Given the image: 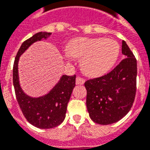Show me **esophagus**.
<instances>
[{
    "instance_id": "obj_1",
    "label": "esophagus",
    "mask_w": 150,
    "mask_h": 150,
    "mask_svg": "<svg viewBox=\"0 0 150 150\" xmlns=\"http://www.w3.org/2000/svg\"><path fill=\"white\" fill-rule=\"evenodd\" d=\"M75 82H76V84H83L85 82V79L83 78H81V77H77Z\"/></svg>"
}]
</instances>
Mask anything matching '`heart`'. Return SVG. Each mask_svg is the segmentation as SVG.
Returning a JSON list of instances; mask_svg holds the SVG:
<instances>
[{"mask_svg":"<svg viewBox=\"0 0 150 150\" xmlns=\"http://www.w3.org/2000/svg\"><path fill=\"white\" fill-rule=\"evenodd\" d=\"M119 51L117 42L105 38H77L67 47L70 56L82 59V70L93 77L104 75L110 71L117 60Z\"/></svg>","mask_w":150,"mask_h":150,"instance_id":"obj_1","label":"heart"}]
</instances>
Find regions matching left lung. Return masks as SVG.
I'll return each mask as SVG.
<instances>
[{
	"label": "left lung",
	"mask_w": 150,
	"mask_h": 150,
	"mask_svg": "<svg viewBox=\"0 0 150 150\" xmlns=\"http://www.w3.org/2000/svg\"><path fill=\"white\" fill-rule=\"evenodd\" d=\"M122 52L126 57L112 71L84 83L89 117L100 125L121 120L129 112L135 100L137 62L125 41H122Z\"/></svg>",
	"instance_id": "left-lung-1"
}]
</instances>
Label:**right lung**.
<instances>
[{
    "label": "right lung",
    "instance_id": "obj_1",
    "mask_svg": "<svg viewBox=\"0 0 150 150\" xmlns=\"http://www.w3.org/2000/svg\"><path fill=\"white\" fill-rule=\"evenodd\" d=\"M51 33L39 32L22 43L15 57L13 67V83L15 96L25 118L30 124L40 129H50L59 126L66 117L67 104L75 86L76 75H63L47 94L32 98L25 94L19 85L18 62L19 57L37 41L47 38Z\"/></svg>",
    "mask_w": 150,
    "mask_h": 150
}]
</instances>
